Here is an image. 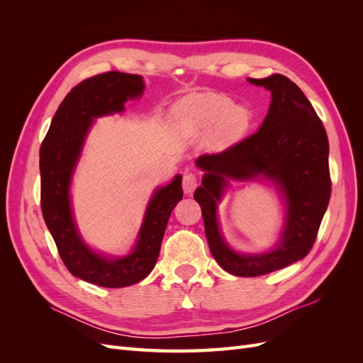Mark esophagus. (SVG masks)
Segmentation results:
<instances>
[{"label": "esophagus", "instance_id": "esophagus-1", "mask_svg": "<svg viewBox=\"0 0 363 363\" xmlns=\"http://www.w3.org/2000/svg\"><path fill=\"white\" fill-rule=\"evenodd\" d=\"M196 186H199V177H196L195 174L192 172H186L184 177H183V191L184 194H192Z\"/></svg>", "mask_w": 363, "mask_h": 363}]
</instances>
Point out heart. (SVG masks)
<instances>
[{
  "instance_id": "1",
  "label": "heart",
  "mask_w": 363,
  "mask_h": 363,
  "mask_svg": "<svg viewBox=\"0 0 363 363\" xmlns=\"http://www.w3.org/2000/svg\"><path fill=\"white\" fill-rule=\"evenodd\" d=\"M186 118L199 130H208L216 124L213 140L216 145H227L242 136L250 125V112L245 107L233 106L225 95L204 94L194 96L184 104Z\"/></svg>"
}]
</instances>
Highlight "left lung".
Masks as SVG:
<instances>
[{"label": "left lung", "instance_id": "obj_1", "mask_svg": "<svg viewBox=\"0 0 363 363\" xmlns=\"http://www.w3.org/2000/svg\"><path fill=\"white\" fill-rule=\"evenodd\" d=\"M250 83L271 91V104L262 127L224 151L203 155L196 164L206 171L194 199L201 206L208 247L218 265L238 277L265 276L303 259L315 244L330 201L328 139L303 91L281 74ZM265 177L287 196L289 213L279 247L265 255H238L223 242L216 221V203L227 178Z\"/></svg>", "mask_w": 363, "mask_h": 363}]
</instances>
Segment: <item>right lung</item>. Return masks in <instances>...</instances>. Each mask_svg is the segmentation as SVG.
<instances>
[{
	"label": "right lung",
	"instance_id": "1",
	"mask_svg": "<svg viewBox=\"0 0 363 363\" xmlns=\"http://www.w3.org/2000/svg\"><path fill=\"white\" fill-rule=\"evenodd\" d=\"M136 74L108 71L80 82L65 96L40 145V208L59 256L72 276L103 288H124L144 280L155 268L172 208L183 199L182 175L152 196L139 240L128 256L108 260L87 248L77 233L69 182L94 118L124 111L128 98L140 96Z\"/></svg>",
	"mask_w": 363,
	"mask_h": 363
}]
</instances>
